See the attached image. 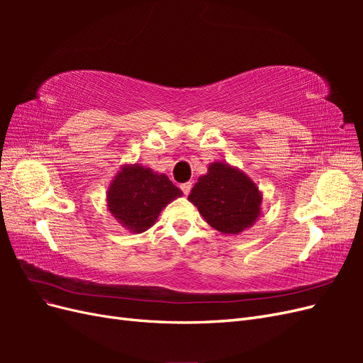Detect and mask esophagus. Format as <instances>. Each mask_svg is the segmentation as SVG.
<instances>
[{
  "mask_svg": "<svg viewBox=\"0 0 363 363\" xmlns=\"http://www.w3.org/2000/svg\"><path fill=\"white\" fill-rule=\"evenodd\" d=\"M180 188H182V191H183L184 195H189V192H191V189H192V183H191V182L183 183V184L180 186Z\"/></svg>",
  "mask_w": 363,
  "mask_h": 363,
  "instance_id": "34e87169",
  "label": "esophagus"
}]
</instances>
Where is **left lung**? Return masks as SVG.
I'll list each match as a JSON object with an SVG mask.
<instances>
[{"label":"left lung","mask_w":363,"mask_h":363,"mask_svg":"<svg viewBox=\"0 0 363 363\" xmlns=\"http://www.w3.org/2000/svg\"><path fill=\"white\" fill-rule=\"evenodd\" d=\"M188 200L223 235H240L262 215V192L251 177L225 162H212Z\"/></svg>","instance_id":"left-lung-1"}]
</instances>
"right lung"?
<instances>
[{
	"label": "right lung",
	"mask_w": 363,
	"mask_h": 363,
	"mask_svg": "<svg viewBox=\"0 0 363 363\" xmlns=\"http://www.w3.org/2000/svg\"><path fill=\"white\" fill-rule=\"evenodd\" d=\"M183 192L164 174L139 163L123 164L106 192L107 211L131 233H144Z\"/></svg>",
	"instance_id": "right-lung-1"
}]
</instances>
